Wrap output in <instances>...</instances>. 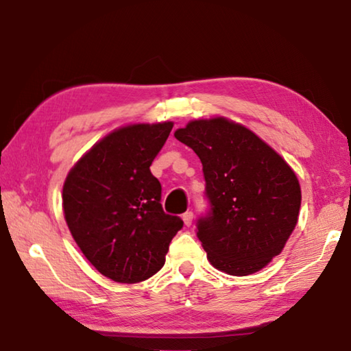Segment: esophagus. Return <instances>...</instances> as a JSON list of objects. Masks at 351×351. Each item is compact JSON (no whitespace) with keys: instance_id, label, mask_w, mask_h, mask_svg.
<instances>
[{"instance_id":"1","label":"esophagus","mask_w":351,"mask_h":351,"mask_svg":"<svg viewBox=\"0 0 351 351\" xmlns=\"http://www.w3.org/2000/svg\"><path fill=\"white\" fill-rule=\"evenodd\" d=\"M182 221H184V224H186L187 228H189V226L192 224V221H193V212H186V213H184V215H182Z\"/></svg>"}]
</instances>
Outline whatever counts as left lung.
I'll return each instance as SVG.
<instances>
[{"instance_id":"obj_1","label":"left lung","mask_w":351,"mask_h":351,"mask_svg":"<svg viewBox=\"0 0 351 351\" xmlns=\"http://www.w3.org/2000/svg\"><path fill=\"white\" fill-rule=\"evenodd\" d=\"M203 164L209 213L197 237L217 269L249 276L282 252L297 224L300 186L280 154L246 127L199 119L175 132Z\"/></svg>"}]
</instances>
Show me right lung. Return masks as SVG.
Instances as JSON below:
<instances>
[{"label": "right lung", "mask_w": 351, "mask_h": 351, "mask_svg": "<svg viewBox=\"0 0 351 351\" xmlns=\"http://www.w3.org/2000/svg\"><path fill=\"white\" fill-rule=\"evenodd\" d=\"M173 122L136 123L99 141L69 170L63 212L71 235L100 274L138 283L162 268L180 217L161 206L150 165Z\"/></svg>", "instance_id": "right-lung-1"}]
</instances>
